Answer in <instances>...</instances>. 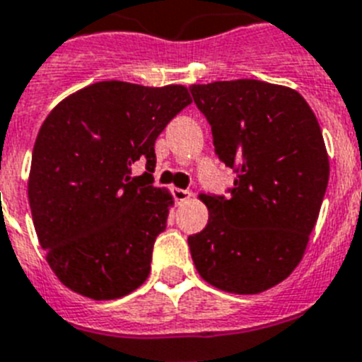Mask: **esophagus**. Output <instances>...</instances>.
Here are the masks:
<instances>
[{
	"label": "esophagus",
	"instance_id": "obj_1",
	"mask_svg": "<svg viewBox=\"0 0 362 362\" xmlns=\"http://www.w3.org/2000/svg\"><path fill=\"white\" fill-rule=\"evenodd\" d=\"M173 197H175V200H177V202H185L187 199H191V191L178 189V187H175V189H173Z\"/></svg>",
	"mask_w": 362,
	"mask_h": 362
}]
</instances>
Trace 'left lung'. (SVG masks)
<instances>
[{
	"instance_id": "1",
	"label": "left lung",
	"mask_w": 362,
	"mask_h": 362,
	"mask_svg": "<svg viewBox=\"0 0 362 362\" xmlns=\"http://www.w3.org/2000/svg\"><path fill=\"white\" fill-rule=\"evenodd\" d=\"M189 89L215 153L237 173L228 199L200 194L209 220L187 238L194 268L222 291L260 293L303 260L328 187L325 138L290 87L231 80Z\"/></svg>"
}]
</instances>
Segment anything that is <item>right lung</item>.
Here are the masks:
<instances>
[{
  "label": "right lung",
  "instance_id": "add662e5",
  "mask_svg": "<svg viewBox=\"0 0 362 362\" xmlns=\"http://www.w3.org/2000/svg\"><path fill=\"white\" fill-rule=\"evenodd\" d=\"M191 103L187 87L98 81L50 111L33 151L29 204L37 240L62 284L94 300L131 293L151 272L173 197L153 175L155 140Z\"/></svg>",
  "mask_w": 362,
  "mask_h": 362
}]
</instances>
